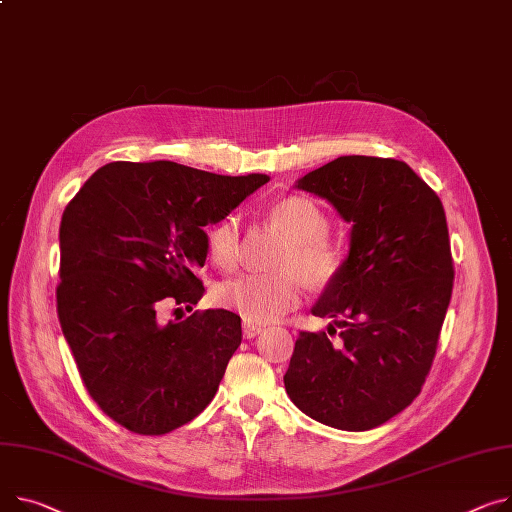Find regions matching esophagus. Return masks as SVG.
Here are the masks:
<instances>
[{"mask_svg": "<svg viewBox=\"0 0 512 512\" xmlns=\"http://www.w3.org/2000/svg\"><path fill=\"white\" fill-rule=\"evenodd\" d=\"M261 331H263V325H259V323H251V321H245V323H243V333H245L247 339L259 335Z\"/></svg>", "mask_w": 512, "mask_h": 512, "instance_id": "34e87169", "label": "esophagus"}]
</instances>
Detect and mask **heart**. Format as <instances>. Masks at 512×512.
<instances>
[{"label": "heart", "mask_w": 512, "mask_h": 512, "mask_svg": "<svg viewBox=\"0 0 512 512\" xmlns=\"http://www.w3.org/2000/svg\"><path fill=\"white\" fill-rule=\"evenodd\" d=\"M267 220L290 238L282 251L278 274H251L226 280L218 288V302L251 323H269L296 309L304 294L302 276L315 286L331 284L348 263V247L329 236V216L311 197L288 195L271 203ZM206 245L216 267L230 271L243 257L241 218L228 214L208 228Z\"/></svg>", "instance_id": "obj_1"}]
</instances>
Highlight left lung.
<instances>
[{
    "instance_id": "obj_1",
    "label": "left lung",
    "mask_w": 512,
    "mask_h": 512,
    "mask_svg": "<svg viewBox=\"0 0 512 512\" xmlns=\"http://www.w3.org/2000/svg\"><path fill=\"white\" fill-rule=\"evenodd\" d=\"M298 187L354 226L348 263L313 309L342 317V331H300L284 385L321 424L377 428L420 395L436 356L455 278L445 208L395 158L339 156Z\"/></svg>"
}]
</instances>
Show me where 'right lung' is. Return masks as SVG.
<instances>
[{
    "instance_id": "obj_1",
    "label": "right lung",
    "mask_w": 512,
    "mask_h": 512,
    "mask_svg": "<svg viewBox=\"0 0 512 512\" xmlns=\"http://www.w3.org/2000/svg\"><path fill=\"white\" fill-rule=\"evenodd\" d=\"M267 181L168 160L111 162L67 203L57 315L86 391L123 428L173 432L214 399L241 346V317L208 309L166 323L162 311L193 309L203 296L195 269L208 255L203 226Z\"/></svg>"
}]
</instances>
